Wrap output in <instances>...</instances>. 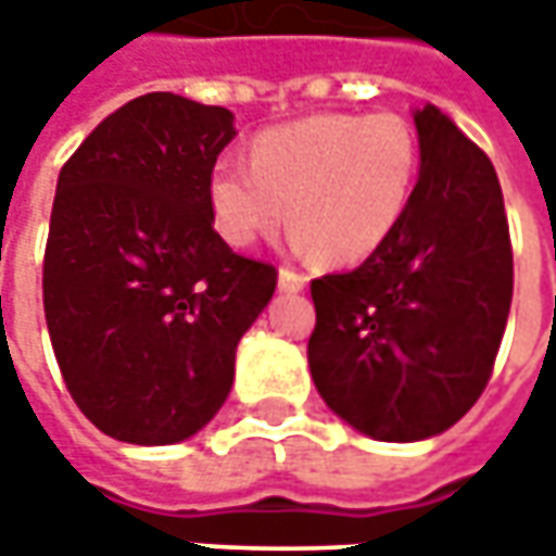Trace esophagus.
Masks as SVG:
<instances>
[{
    "mask_svg": "<svg viewBox=\"0 0 556 556\" xmlns=\"http://www.w3.org/2000/svg\"><path fill=\"white\" fill-rule=\"evenodd\" d=\"M303 288H306V278H303V275H296V271H290V268H278V290H285V293H300Z\"/></svg>",
    "mask_w": 556,
    "mask_h": 556,
    "instance_id": "1",
    "label": "esophagus"
}]
</instances>
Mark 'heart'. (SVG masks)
Returning <instances> with one entry per match:
<instances>
[{
	"label": "heart",
	"instance_id": "obj_1",
	"mask_svg": "<svg viewBox=\"0 0 556 556\" xmlns=\"http://www.w3.org/2000/svg\"><path fill=\"white\" fill-rule=\"evenodd\" d=\"M420 176L412 123L395 114H312L256 136L250 163L219 157L210 213L231 247L275 231L288 203L290 244L325 266H358L393 238Z\"/></svg>",
	"mask_w": 556,
	"mask_h": 556
}]
</instances>
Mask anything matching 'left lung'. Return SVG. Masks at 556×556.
<instances>
[{
	"mask_svg": "<svg viewBox=\"0 0 556 556\" xmlns=\"http://www.w3.org/2000/svg\"><path fill=\"white\" fill-rule=\"evenodd\" d=\"M415 126L420 176L402 225L358 268L312 281L315 390L380 442L439 437L473 408L514 293L495 166L437 104Z\"/></svg>",
	"mask_w": 556,
	"mask_h": 556,
	"instance_id": "left-lung-1",
	"label": "left lung"
}]
</instances>
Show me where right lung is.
I'll return each mask as SVG.
<instances>
[{
    "label": "right lung",
    "instance_id": "obj_1",
    "mask_svg": "<svg viewBox=\"0 0 556 556\" xmlns=\"http://www.w3.org/2000/svg\"><path fill=\"white\" fill-rule=\"evenodd\" d=\"M235 114L148 92L104 117L58 176L42 303L79 412L132 445L203 430L278 271L231 253L206 182Z\"/></svg>",
    "mask_w": 556,
    "mask_h": 556
}]
</instances>
